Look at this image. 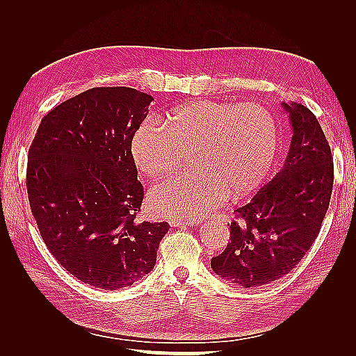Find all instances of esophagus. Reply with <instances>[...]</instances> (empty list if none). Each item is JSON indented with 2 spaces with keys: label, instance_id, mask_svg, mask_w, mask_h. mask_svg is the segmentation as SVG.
<instances>
[{
  "label": "esophagus",
  "instance_id": "esophagus-1",
  "mask_svg": "<svg viewBox=\"0 0 356 356\" xmlns=\"http://www.w3.org/2000/svg\"><path fill=\"white\" fill-rule=\"evenodd\" d=\"M169 224L172 227H181V225H196L199 222H187V221H181V220H169Z\"/></svg>",
  "mask_w": 356,
  "mask_h": 356
}]
</instances>
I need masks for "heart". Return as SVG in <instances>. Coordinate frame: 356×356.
<instances>
[{
    "label": "heart",
    "mask_w": 356,
    "mask_h": 356,
    "mask_svg": "<svg viewBox=\"0 0 356 356\" xmlns=\"http://www.w3.org/2000/svg\"><path fill=\"white\" fill-rule=\"evenodd\" d=\"M272 113L260 104L195 101L138 129L132 152L148 178H165L191 153L196 170L161 182L149 193L156 213L174 220H200L229 199L263 184L277 152Z\"/></svg>",
    "instance_id": "b5f03b06"
}]
</instances>
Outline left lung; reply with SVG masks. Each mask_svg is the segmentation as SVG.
Listing matches in <instances>:
<instances>
[{
	"label": "left lung",
	"mask_w": 356,
	"mask_h": 356,
	"mask_svg": "<svg viewBox=\"0 0 356 356\" xmlns=\"http://www.w3.org/2000/svg\"><path fill=\"white\" fill-rule=\"evenodd\" d=\"M293 127L284 168L252 200L236 209L225 250L211 260L225 281L257 288L277 281L300 263L318 238L331 199V148L315 114L282 102Z\"/></svg>",
	"instance_id": "obj_1"
}]
</instances>
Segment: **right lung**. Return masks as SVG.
Returning a JSON list of instances; mask_svg holds the SVG:
<instances>
[{
	"instance_id": "add662e5",
	"label": "right lung",
	"mask_w": 356,
	"mask_h": 356,
	"mask_svg": "<svg viewBox=\"0 0 356 356\" xmlns=\"http://www.w3.org/2000/svg\"><path fill=\"white\" fill-rule=\"evenodd\" d=\"M153 98L93 88L42 117L26 188L42 241L79 281L120 289L152 272L168 222H139L144 187L132 139Z\"/></svg>"
}]
</instances>
